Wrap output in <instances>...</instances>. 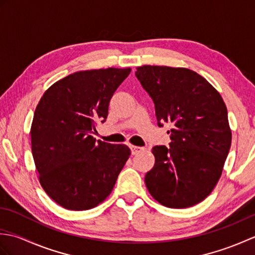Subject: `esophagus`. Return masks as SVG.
I'll return each mask as SVG.
<instances>
[{
    "instance_id": "obj_1",
    "label": "esophagus",
    "mask_w": 255,
    "mask_h": 255,
    "mask_svg": "<svg viewBox=\"0 0 255 255\" xmlns=\"http://www.w3.org/2000/svg\"><path fill=\"white\" fill-rule=\"evenodd\" d=\"M130 149H131V154L132 155L138 154V153L141 152V151H143L142 147H137V145H130Z\"/></svg>"
}]
</instances>
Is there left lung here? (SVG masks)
Returning a JSON list of instances; mask_svg holds the SVG:
<instances>
[{
    "instance_id": "obj_1",
    "label": "left lung",
    "mask_w": 255,
    "mask_h": 255,
    "mask_svg": "<svg viewBox=\"0 0 255 255\" xmlns=\"http://www.w3.org/2000/svg\"><path fill=\"white\" fill-rule=\"evenodd\" d=\"M136 77L153 100L159 126H171L170 148H152L155 162L145 186L161 205L191 207L213 192L229 153L225 102L207 80L186 68L142 66Z\"/></svg>"
}]
</instances>
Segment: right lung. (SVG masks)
I'll list each match as a JSON object with an SVG mask.
<instances>
[{"mask_svg": "<svg viewBox=\"0 0 255 255\" xmlns=\"http://www.w3.org/2000/svg\"><path fill=\"white\" fill-rule=\"evenodd\" d=\"M130 68L74 72L48 89L35 110L31 152L40 185L70 210H88L104 202L130 155L126 144L92 136L104 123L108 105Z\"/></svg>", "mask_w": 255, "mask_h": 255, "instance_id": "1", "label": "right lung"}]
</instances>
